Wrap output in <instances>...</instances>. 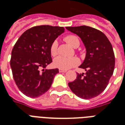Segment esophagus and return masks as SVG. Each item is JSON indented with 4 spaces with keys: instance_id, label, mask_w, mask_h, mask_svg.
Here are the masks:
<instances>
[{
    "instance_id": "34e87169",
    "label": "esophagus",
    "mask_w": 125,
    "mask_h": 125,
    "mask_svg": "<svg viewBox=\"0 0 125 125\" xmlns=\"http://www.w3.org/2000/svg\"><path fill=\"white\" fill-rule=\"evenodd\" d=\"M59 72H60V73H62V72H63V73H65L67 72V70H62V69H59Z\"/></svg>"
}]
</instances>
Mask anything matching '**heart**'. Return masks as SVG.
Returning <instances> with one entry per match:
<instances>
[{
	"label": "heart",
	"mask_w": 125,
	"mask_h": 125,
	"mask_svg": "<svg viewBox=\"0 0 125 125\" xmlns=\"http://www.w3.org/2000/svg\"><path fill=\"white\" fill-rule=\"evenodd\" d=\"M65 40L71 46L73 47H78L80 45V41L78 38L75 35H70L65 37ZM57 47H58V42L57 40H54L50 45V53L53 56H55L57 54ZM80 63V60L76 57H63L62 56H58L55 57L53 64L55 67L62 70H68L71 68L75 67Z\"/></svg>",
	"instance_id": "heart-1"
}]
</instances>
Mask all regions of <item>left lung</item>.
<instances>
[{"label": "left lung", "instance_id": "1", "mask_svg": "<svg viewBox=\"0 0 125 125\" xmlns=\"http://www.w3.org/2000/svg\"><path fill=\"white\" fill-rule=\"evenodd\" d=\"M65 28L78 35L86 49V58L79 67L86 72L78 73L68 86L76 96L91 99L104 90L113 74L115 57L113 46L107 37L96 29L86 25Z\"/></svg>", "mask_w": 125, "mask_h": 125}]
</instances>
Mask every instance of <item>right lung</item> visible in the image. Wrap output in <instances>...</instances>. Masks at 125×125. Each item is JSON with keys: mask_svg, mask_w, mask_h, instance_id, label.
Instances as JSON below:
<instances>
[{"mask_svg": "<svg viewBox=\"0 0 125 125\" xmlns=\"http://www.w3.org/2000/svg\"><path fill=\"white\" fill-rule=\"evenodd\" d=\"M64 30L58 26H35L25 31L15 44L10 62L12 76L18 88L27 96L43 95L59 73L57 68H45L52 62L51 44Z\"/></svg>", "mask_w": 125, "mask_h": 125, "instance_id": "obj_1", "label": "right lung"}]
</instances>
